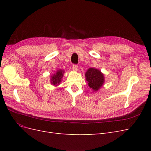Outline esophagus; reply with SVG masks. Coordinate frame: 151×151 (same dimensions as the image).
Returning a JSON list of instances; mask_svg holds the SVG:
<instances>
[{"label":"esophagus","instance_id":"1","mask_svg":"<svg viewBox=\"0 0 151 151\" xmlns=\"http://www.w3.org/2000/svg\"><path fill=\"white\" fill-rule=\"evenodd\" d=\"M72 70L75 72H77V70H78V67H77V65H72Z\"/></svg>","mask_w":151,"mask_h":151}]
</instances>
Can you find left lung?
<instances>
[{"mask_svg": "<svg viewBox=\"0 0 151 151\" xmlns=\"http://www.w3.org/2000/svg\"><path fill=\"white\" fill-rule=\"evenodd\" d=\"M85 77L89 88L94 92L98 91L104 83V74L96 68H88L86 72Z\"/></svg>", "mask_w": 151, "mask_h": 151, "instance_id": "1", "label": "left lung"}]
</instances>
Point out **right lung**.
Returning a JSON list of instances; mask_svg holds the SVG:
<instances>
[{"label": "right lung", "instance_id": "add662e5", "mask_svg": "<svg viewBox=\"0 0 151 151\" xmlns=\"http://www.w3.org/2000/svg\"><path fill=\"white\" fill-rule=\"evenodd\" d=\"M65 74V71L62 69L57 70L55 72L50 76V83L54 86H58L60 84L62 77Z\"/></svg>", "mask_w": 151, "mask_h": 151}]
</instances>
